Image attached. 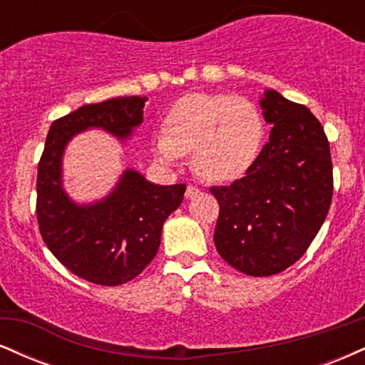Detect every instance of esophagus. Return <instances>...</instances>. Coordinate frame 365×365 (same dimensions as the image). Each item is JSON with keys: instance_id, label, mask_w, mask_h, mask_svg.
Returning <instances> with one entry per match:
<instances>
[{"instance_id": "obj_1", "label": "esophagus", "mask_w": 365, "mask_h": 365, "mask_svg": "<svg viewBox=\"0 0 365 365\" xmlns=\"http://www.w3.org/2000/svg\"><path fill=\"white\" fill-rule=\"evenodd\" d=\"M200 194V188L195 187V185H188L187 187V192H185V197L187 199H194L195 195Z\"/></svg>"}]
</instances>
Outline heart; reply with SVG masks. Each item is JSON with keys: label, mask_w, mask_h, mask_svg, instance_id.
<instances>
[{"label": "heart", "mask_w": 365, "mask_h": 365, "mask_svg": "<svg viewBox=\"0 0 365 365\" xmlns=\"http://www.w3.org/2000/svg\"><path fill=\"white\" fill-rule=\"evenodd\" d=\"M262 135V116L249 99L192 94L171 106L165 132L154 135L153 149L168 165L192 153V168L200 178L230 182L252 166Z\"/></svg>", "instance_id": "obj_1"}]
</instances>
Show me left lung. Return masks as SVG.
<instances>
[{
	"mask_svg": "<svg viewBox=\"0 0 365 365\" xmlns=\"http://www.w3.org/2000/svg\"><path fill=\"white\" fill-rule=\"evenodd\" d=\"M261 108L273 127L269 142L240 180L211 187L220 204L217 254L249 276L278 274L299 261L333 197V163L321 121L276 91L264 92Z\"/></svg>",
	"mask_w": 365,
	"mask_h": 365,
	"instance_id": "left-lung-1",
	"label": "left lung"
}]
</instances>
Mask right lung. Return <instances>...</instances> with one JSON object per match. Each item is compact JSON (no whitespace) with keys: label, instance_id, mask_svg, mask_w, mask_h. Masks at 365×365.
I'll return each mask as SVG.
<instances>
[{"label":"right lung","instance_id":"obj_1","mask_svg":"<svg viewBox=\"0 0 365 365\" xmlns=\"http://www.w3.org/2000/svg\"><path fill=\"white\" fill-rule=\"evenodd\" d=\"M148 98L130 96L86 104L54 120L37 168V223L54 257L78 278L104 287L139 276L161 244V230L185 194V185H154L127 170L106 199L72 202L61 187V158L75 133L103 128L127 139L142 123Z\"/></svg>","mask_w":365,"mask_h":365}]
</instances>
